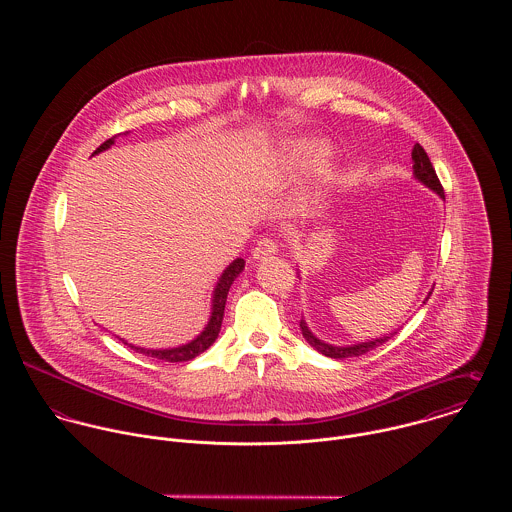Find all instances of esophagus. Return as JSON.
<instances>
[{
	"instance_id": "obj_1",
	"label": "esophagus",
	"mask_w": 512,
	"mask_h": 512,
	"mask_svg": "<svg viewBox=\"0 0 512 512\" xmlns=\"http://www.w3.org/2000/svg\"><path fill=\"white\" fill-rule=\"evenodd\" d=\"M276 252H278L276 240L270 238V236H266V238H260V240L256 242V246H254V250H252V256H254V260H266V258L274 256Z\"/></svg>"
}]
</instances>
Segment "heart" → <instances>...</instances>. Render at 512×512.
<instances>
[{"label": "heart", "mask_w": 512, "mask_h": 512, "mask_svg": "<svg viewBox=\"0 0 512 512\" xmlns=\"http://www.w3.org/2000/svg\"><path fill=\"white\" fill-rule=\"evenodd\" d=\"M325 149L319 146L301 147L297 151V163L301 167H307V169H315V167H321L325 163Z\"/></svg>", "instance_id": "1"}]
</instances>
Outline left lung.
<instances>
[{
    "mask_svg": "<svg viewBox=\"0 0 512 512\" xmlns=\"http://www.w3.org/2000/svg\"><path fill=\"white\" fill-rule=\"evenodd\" d=\"M412 159H414V177H416L420 183H424L426 187H430L432 191H436L441 199H445L443 187H441V183H439L436 169H434V165H432V161H430L426 149L420 146V144H416L414 149H412ZM430 295H432V292H430ZM426 301H428V297H426ZM426 301H424V303H426ZM299 327H301V333H303L305 341H307L315 351H319L321 355L331 357V359L361 357V355H365L368 351L380 347L382 343H386V341L394 335V333H390V335H386V337L372 339V341H366V343H357V345H349V347H335V345H329V343L317 339V337L309 331V327H307V323H305L303 319L299 321Z\"/></svg>",
    "mask_w": 512,
    "mask_h": 512,
    "instance_id": "1",
    "label": "left lung"
}]
</instances>
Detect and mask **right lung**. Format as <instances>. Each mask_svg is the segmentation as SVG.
Returning a JSON list of instances; mask_svg holds the SVG:
<instances>
[{"instance_id": "right-lung-1", "label": "right lung", "mask_w": 512, "mask_h": 512, "mask_svg": "<svg viewBox=\"0 0 512 512\" xmlns=\"http://www.w3.org/2000/svg\"><path fill=\"white\" fill-rule=\"evenodd\" d=\"M116 138V136H114ZM114 138L106 140L100 147H96L94 153H100L104 149L114 144ZM244 270V260L242 258H236L219 278L217 282V288L213 293V307H211V319L207 323V327L201 331V335L197 339H193L191 343L187 345H181V347H173V349H144V347H136V345H130L126 343L124 339V345H128L130 349H134L136 353H142L146 357H153V359H159V361H165V363H185V361H191L195 357H199L201 353H205L219 337L220 325H222V315H224V305H226V295L228 290L232 286V282L238 278V274Z\"/></svg>"}]
</instances>
